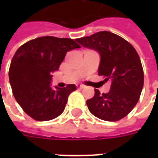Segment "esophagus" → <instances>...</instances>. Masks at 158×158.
Returning <instances> with one entry per match:
<instances>
[{"mask_svg": "<svg viewBox=\"0 0 158 158\" xmlns=\"http://www.w3.org/2000/svg\"><path fill=\"white\" fill-rule=\"evenodd\" d=\"M76 86H77V88H79V89H83V88H85V85H79V84H78Z\"/></svg>", "mask_w": 158, "mask_h": 158, "instance_id": "34e87169", "label": "esophagus"}]
</instances>
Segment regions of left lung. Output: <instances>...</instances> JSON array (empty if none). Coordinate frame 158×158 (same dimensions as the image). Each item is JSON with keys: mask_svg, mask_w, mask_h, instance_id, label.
I'll list each match as a JSON object with an SVG mask.
<instances>
[{"mask_svg": "<svg viewBox=\"0 0 158 158\" xmlns=\"http://www.w3.org/2000/svg\"><path fill=\"white\" fill-rule=\"evenodd\" d=\"M76 41L99 53L98 74L112 81L109 92L95 95L86 102L89 112L105 121L114 122L129 114L139 99L144 85L142 65L131 44L108 31H101Z\"/></svg>", "mask_w": 158, "mask_h": 158, "instance_id": "obj_1", "label": "left lung"}]
</instances>
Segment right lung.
<instances>
[{
    "mask_svg": "<svg viewBox=\"0 0 158 158\" xmlns=\"http://www.w3.org/2000/svg\"><path fill=\"white\" fill-rule=\"evenodd\" d=\"M79 47L72 39L43 36L17 50L9 69V81L16 101L32 118L48 121L64 111L76 86L52 89V74L58 70L67 52Z\"/></svg>",
    "mask_w": 158,
    "mask_h": 158,
    "instance_id": "right-lung-1",
    "label": "right lung"
}]
</instances>
